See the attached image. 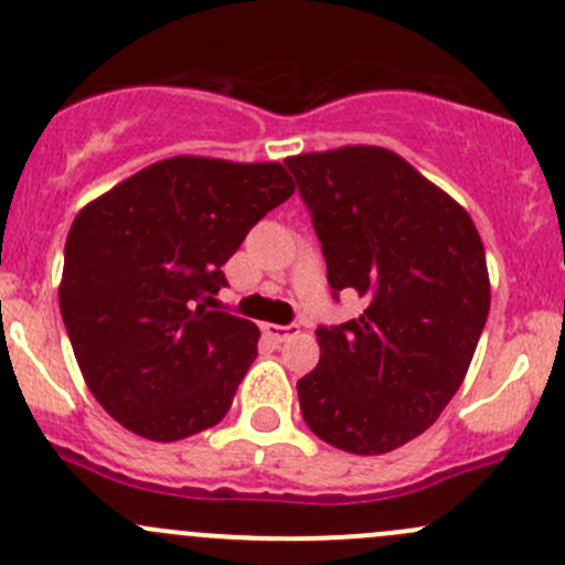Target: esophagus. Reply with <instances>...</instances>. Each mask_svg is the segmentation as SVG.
Wrapping results in <instances>:
<instances>
[{
	"instance_id": "obj_1",
	"label": "esophagus",
	"mask_w": 565,
	"mask_h": 565,
	"mask_svg": "<svg viewBox=\"0 0 565 565\" xmlns=\"http://www.w3.org/2000/svg\"><path fill=\"white\" fill-rule=\"evenodd\" d=\"M262 331H265L270 339H276V342H287L289 337H295V333H298V328H295V326H273V322H267Z\"/></svg>"
}]
</instances>
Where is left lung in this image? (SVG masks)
I'll return each instance as SVG.
<instances>
[{
  "label": "left lung",
  "instance_id": "8db88e82",
  "mask_svg": "<svg viewBox=\"0 0 565 565\" xmlns=\"http://www.w3.org/2000/svg\"><path fill=\"white\" fill-rule=\"evenodd\" d=\"M322 243L331 289L364 311L320 328V364L298 381L315 436L383 456L439 419L467 377L491 306L483 239L469 212L381 146L284 160Z\"/></svg>",
  "mask_w": 565,
  "mask_h": 565
}]
</instances>
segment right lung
Instances as JSON below:
<instances>
[{"label":"right lung","instance_id":"right-lung-1","mask_svg":"<svg viewBox=\"0 0 565 565\" xmlns=\"http://www.w3.org/2000/svg\"><path fill=\"white\" fill-rule=\"evenodd\" d=\"M295 193L281 162L179 154L79 210L60 311L93 397L151 441L212 428L256 359L259 328L210 309L221 267Z\"/></svg>","mask_w":565,"mask_h":565}]
</instances>
